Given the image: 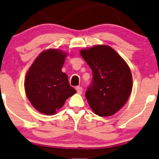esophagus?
<instances>
[{"label": "esophagus", "mask_w": 159, "mask_h": 159, "mask_svg": "<svg viewBox=\"0 0 159 159\" xmlns=\"http://www.w3.org/2000/svg\"><path fill=\"white\" fill-rule=\"evenodd\" d=\"M76 90H77V93H78V94H81L83 92V88H81V87L78 86L76 88Z\"/></svg>", "instance_id": "1"}]
</instances>
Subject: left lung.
I'll return each mask as SVG.
<instances>
[{"label":"left lung","mask_w":159,"mask_h":159,"mask_svg":"<svg viewBox=\"0 0 159 159\" xmlns=\"http://www.w3.org/2000/svg\"><path fill=\"white\" fill-rule=\"evenodd\" d=\"M80 53L93 73V83L85 94L89 106L97 116H112L125 106L131 93L130 68L108 45H95Z\"/></svg>","instance_id":"obj_1"}]
</instances>
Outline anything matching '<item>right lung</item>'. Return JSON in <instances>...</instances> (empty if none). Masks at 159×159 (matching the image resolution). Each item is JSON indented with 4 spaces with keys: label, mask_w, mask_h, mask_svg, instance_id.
I'll list each match as a JSON object with an SVG mask.
<instances>
[{
    "label": "right lung",
    "mask_w": 159,
    "mask_h": 159,
    "mask_svg": "<svg viewBox=\"0 0 159 159\" xmlns=\"http://www.w3.org/2000/svg\"><path fill=\"white\" fill-rule=\"evenodd\" d=\"M67 53L59 49H48L36 57L26 73L25 94L39 112L53 116L76 93L69 85L62 68Z\"/></svg>",
    "instance_id": "1"
}]
</instances>
